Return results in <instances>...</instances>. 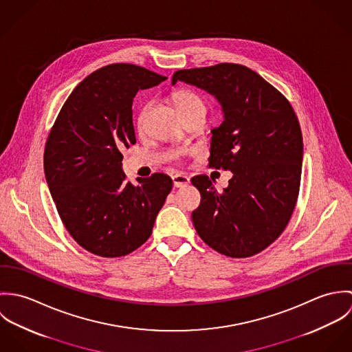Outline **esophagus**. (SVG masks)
<instances>
[{
    "label": "esophagus",
    "instance_id": "34e87169",
    "mask_svg": "<svg viewBox=\"0 0 352 352\" xmlns=\"http://www.w3.org/2000/svg\"><path fill=\"white\" fill-rule=\"evenodd\" d=\"M172 180H173V186H175L176 188H183V187H187V186L190 184V177L186 176V175H183V173L175 175V176L172 177Z\"/></svg>",
    "mask_w": 352,
    "mask_h": 352
}]
</instances>
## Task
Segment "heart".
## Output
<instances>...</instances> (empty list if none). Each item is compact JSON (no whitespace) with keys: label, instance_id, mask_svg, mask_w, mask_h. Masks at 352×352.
Returning <instances> with one entry per match:
<instances>
[{"label":"heart","instance_id":"b5f03b06","mask_svg":"<svg viewBox=\"0 0 352 352\" xmlns=\"http://www.w3.org/2000/svg\"><path fill=\"white\" fill-rule=\"evenodd\" d=\"M173 101H175V105H176L179 112H183V111H187V109H191V108H195V107H204L201 98L197 94H194L192 91H187V89L176 92L173 95ZM146 109H148L146 105L142 107V109L140 111V113L137 116L138 127H142V124H144Z\"/></svg>","mask_w":352,"mask_h":352}]
</instances>
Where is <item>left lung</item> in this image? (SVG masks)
<instances>
[{
	"instance_id": "8db88e82",
	"label": "left lung",
	"mask_w": 352,
	"mask_h": 352,
	"mask_svg": "<svg viewBox=\"0 0 352 352\" xmlns=\"http://www.w3.org/2000/svg\"><path fill=\"white\" fill-rule=\"evenodd\" d=\"M183 81L212 95L223 122L214 129L208 165L233 173L217 191L199 175L201 192L192 211L201 240L225 256L250 257L270 247L287 226L301 183V127L289 100L247 66L219 63L177 70Z\"/></svg>"
}]
</instances>
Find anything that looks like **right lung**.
Here are the masks:
<instances>
[{
    "mask_svg": "<svg viewBox=\"0 0 352 352\" xmlns=\"http://www.w3.org/2000/svg\"><path fill=\"white\" fill-rule=\"evenodd\" d=\"M131 63L104 66L82 80L63 104L45 148V175L70 236L88 252L119 257L151 237L172 179L154 173L133 186L122 149L135 144L133 99L165 81Z\"/></svg>",
    "mask_w": 352,
    "mask_h": 352,
    "instance_id": "obj_1",
    "label": "right lung"
}]
</instances>
